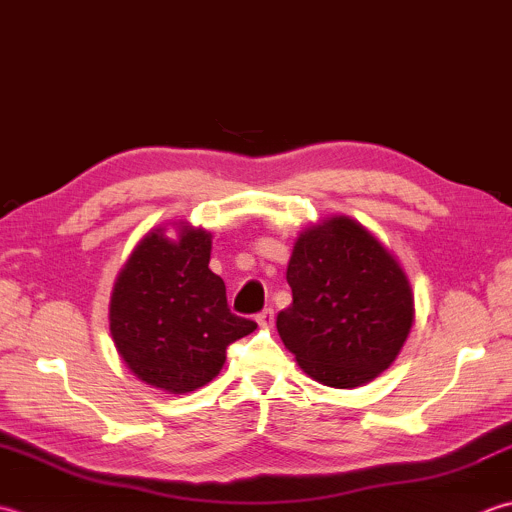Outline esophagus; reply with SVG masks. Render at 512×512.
Listing matches in <instances>:
<instances>
[{
  "instance_id": "34e87169",
  "label": "esophagus",
  "mask_w": 512,
  "mask_h": 512,
  "mask_svg": "<svg viewBox=\"0 0 512 512\" xmlns=\"http://www.w3.org/2000/svg\"><path fill=\"white\" fill-rule=\"evenodd\" d=\"M255 319H257L259 326H266V328L273 326V322H275V310H273V308H264L262 313H257Z\"/></svg>"
}]
</instances>
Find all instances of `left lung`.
I'll return each mask as SVG.
<instances>
[{
	"label": "left lung",
	"mask_w": 512,
	"mask_h": 512,
	"mask_svg": "<svg viewBox=\"0 0 512 512\" xmlns=\"http://www.w3.org/2000/svg\"><path fill=\"white\" fill-rule=\"evenodd\" d=\"M293 304L277 333L319 384L355 388L395 362L415 319L397 259L350 217H330L297 237L286 270Z\"/></svg>",
	"instance_id": "1"
}]
</instances>
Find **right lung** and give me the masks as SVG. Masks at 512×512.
Segmentation results:
<instances>
[{
    "mask_svg": "<svg viewBox=\"0 0 512 512\" xmlns=\"http://www.w3.org/2000/svg\"><path fill=\"white\" fill-rule=\"evenodd\" d=\"M148 233L119 270L110 295V335L142 382L190 393L219 375L226 348L253 333V319L230 313L224 279L208 268L213 235L179 222Z\"/></svg>",
    "mask_w": 512,
    "mask_h": 512,
    "instance_id": "obj_1",
    "label": "right lung"
}]
</instances>
